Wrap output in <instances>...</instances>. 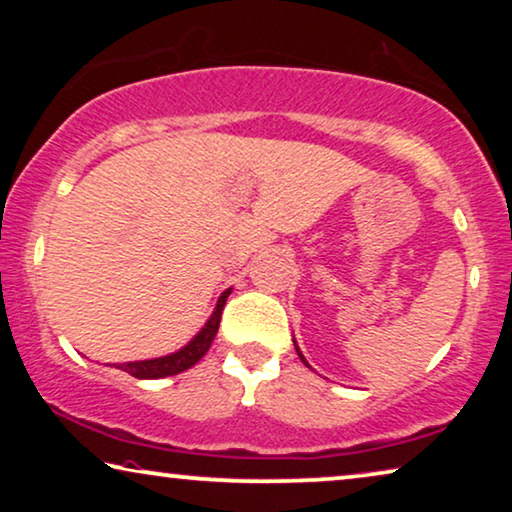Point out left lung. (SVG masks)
<instances>
[{
  "label": "left lung",
  "mask_w": 512,
  "mask_h": 512,
  "mask_svg": "<svg viewBox=\"0 0 512 512\" xmlns=\"http://www.w3.org/2000/svg\"><path fill=\"white\" fill-rule=\"evenodd\" d=\"M293 345H296V342H293ZM296 352H298V356H300V359H303V354H300V349H298V347H296ZM303 363H307V361L303 359Z\"/></svg>",
  "instance_id": "obj_1"
}]
</instances>
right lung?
I'll return each instance as SVG.
<instances>
[{"label": "right lung", "instance_id": "1", "mask_svg": "<svg viewBox=\"0 0 512 512\" xmlns=\"http://www.w3.org/2000/svg\"><path fill=\"white\" fill-rule=\"evenodd\" d=\"M226 291L223 296L219 298V303H216V310L209 321L205 324V328L195 335V338L188 342L184 349H179V352H174L170 356H160V359H149V361H132V363H118L116 368L125 370V373H130L132 377H137V380H156V377H167V375H177L181 370L191 368L198 363L202 356L207 354V349L212 347V340L216 331H219V324H221V314H223V305H226V298H228Z\"/></svg>", "mask_w": 512, "mask_h": 512}]
</instances>
